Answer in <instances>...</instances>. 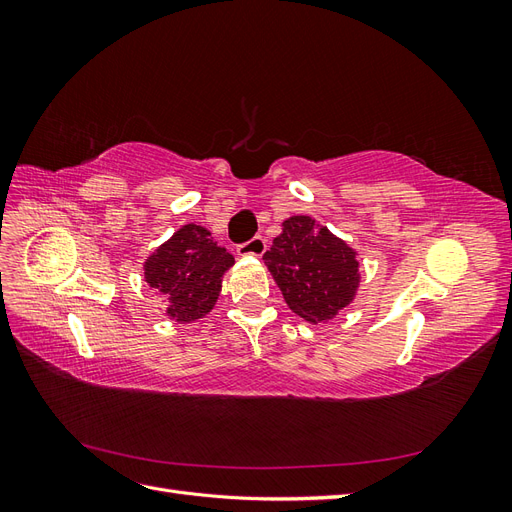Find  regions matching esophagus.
Here are the masks:
<instances>
[{
    "instance_id": "1",
    "label": "esophagus",
    "mask_w": 512,
    "mask_h": 512,
    "mask_svg": "<svg viewBox=\"0 0 512 512\" xmlns=\"http://www.w3.org/2000/svg\"><path fill=\"white\" fill-rule=\"evenodd\" d=\"M265 252H267V241L262 237H254V239H250L247 243H241L237 247L239 256H262Z\"/></svg>"
}]
</instances>
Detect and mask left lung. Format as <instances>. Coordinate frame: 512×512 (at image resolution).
Segmentation results:
<instances>
[{
  "mask_svg": "<svg viewBox=\"0 0 512 512\" xmlns=\"http://www.w3.org/2000/svg\"><path fill=\"white\" fill-rule=\"evenodd\" d=\"M282 226V235L262 256L265 265L294 314L312 324L329 322L359 288L356 252L309 215H292Z\"/></svg>",
  "mask_w": 512,
  "mask_h": 512,
  "instance_id": "1",
  "label": "left lung"
}]
</instances>
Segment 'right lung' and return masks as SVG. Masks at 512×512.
I'll return each instance as SVG.
<instances>
[{"label":"right lung","instance_id":"add662e5","mask_svg":"<svg viewBox=\"0 0 512 512\" xmlns=\"http://www.w3.org/2000/svg\"><path fill=\"white\" fill-rule=\"evenodd\" d=\"M235 258L203 226L185 224L145 262V282L168 297L166 314L188 324L207 316Z\"/></svg>","mask_w":512,"mask_h":512}]
</instances>
